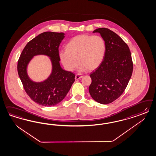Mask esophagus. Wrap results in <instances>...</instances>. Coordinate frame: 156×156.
I'll return each instance as SVG.
<instances>
[{
	"label": "esophagus",
	"instance_id": "34e87169",
	"mask_svg": "<svg viewBox=\"0 0 156 156\" xmlns=\"http://www.w3.org/2000/svg\"><path fill=\"white\" fill-rule=\"evenodd\" d=\"M83 77V76L79 75V74H77V75H76L75 76V79L76 80H78L79 79H80Z\"/></svg>",
	"mask_w": 156,
	"mask_h": 156
}]
</instances>
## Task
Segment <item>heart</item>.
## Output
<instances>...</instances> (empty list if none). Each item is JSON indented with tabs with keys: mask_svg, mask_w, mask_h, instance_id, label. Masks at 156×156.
Masks as SVG:
<instances>
[{
	"mask_svg": "<svg viewBox=\"0 0 156 156\" xmlns=\"http://www.w3.org/2000/svg\"><path fill=\"white\" fill-rule=\"evenodd\" d=\"M66 50L61 51L60 57L66 70L72 72L79 63L80 72L86 69L91 71L102 63L106 54V44L101 36L82 34L70 39L66 44Z\"/></svg>",
	"mask_w": 156,
	"mask_h": 156,
	"instance_id": "obj_1",
	"label": "heart"
}]
</instances>
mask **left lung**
<instances>
[{
	"label": "left lung",
	"instance_id": "8db88e82",
	"mask_svg": "<svg viewBox=\"0 0 156 156\" xmlns=\"http://www.w3.org/2000/svg\"><path fill=\"white\" fill-rule=\"evenodd\" d=\"M93 33H100L106 42V51L101 66L90 74L89 92L96 101L107 105L115 101L125 90L133 64L129 46L115 33L107 28H99Z\"/></svg>",
	"mask_w": 156,
	"mask_h": 156
}]
</instances>
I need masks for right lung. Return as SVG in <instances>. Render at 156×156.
Listing matches in <instances>:
<instances>
[{"label":"right lung","mask_w":156,"mask_h":156,"mask_svg":"<svg viewBox=\"0 0 156 156\" xmlns=\"http://www.w3.org/2000/svg\"><path fill=\"white\" fill-rule=\"evenodd\" d=\"M64 35L63 33L46 31L37 35L27 44L18 61V73L26 92L41 106L51 107L59 103L75 80V74L64 70L60 64L58 48ZM40 54L50 57L52 71L45 81L34 82L27 75V67L34 56Z\"/></svg>","instance_id":"1"}]
</instances>
